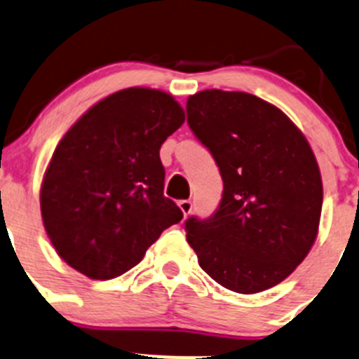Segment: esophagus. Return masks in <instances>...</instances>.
I'll return each instance as SVG.
<instances>
[{"label": "esophagus", "instance_id": "1", "mask_svg": "<svg viewBox=\"0 0 359 359\" xmlns=\"http://www.w3.org/2000/svg\"><path fill=\"white\" fill-rule=\"evenodd\" d=\"M177 206H180V210L183 211V215H185V217H189L190 213H192V208H194V204H192V201H180V203H177Z\"/></svg>", "mask_w": 359, "mask_h": 359}]
</instances>
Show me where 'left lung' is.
Instances as JSON below:
<instances>
[{
  "label": "left lung",
  "mask_w": 359,
  "mask_h": 359,
  "mask_svg": "<svg viewBox=\"0 0 359 359\" xmlns=\"http://www.w3.org/2000/svg\"><path fill=\"white\" fill-rule=\"evenodd\" d=\"M187 121L224 182L217 211L185 222L199 266L240 294L280 284L319 229L323 182L305 135L280 109L243 91L192 95Z\"/></svg>",
  "instance_id": "1"
}]
</instances>
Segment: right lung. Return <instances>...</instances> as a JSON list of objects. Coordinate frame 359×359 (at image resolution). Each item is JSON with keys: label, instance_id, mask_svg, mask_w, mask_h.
<instances>
[{"label": "right lung", "instance_id": "right-lung-1", "mask_svg": "<svg viewBox=\"0 0 359 359\" xmlns=\"http://www.w3.org/2000/svg\"><path fill=\"white\" fill-rule=\"evenodd\" d=\"M185 121L169 93L128 88L95 104L65 134L40 190L57 255L93 280L134 268L183 218L163 196L160 146Z\"/></svg>", "mask_w": 359, "mask_h": 359}]
</instances>
